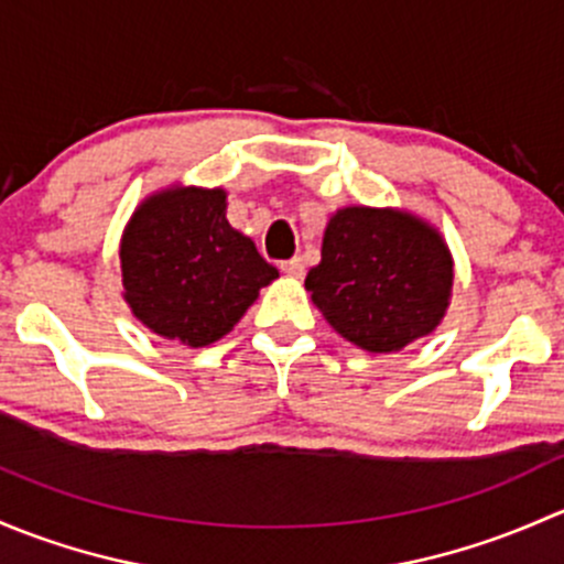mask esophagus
<instances>
[{"label":"esophagus","mask_w":564,"mask_h":564,"mask_svg":"<svg viewBox=\"0 0 564 564\" xmlns=\"http://www.w3.org/2000/svg\"><path fill=\"white\" fill-rule=\"evenodd\" d=\"M282 271H284V274H288V276H293V280H301V276H304V271H306L304 258L284 260V263H282Z\"/></svg>","instance_id":"34e87169"}]
</instances>
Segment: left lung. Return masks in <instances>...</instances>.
<instances>
[{
  "label": "left lung",
  "mask_w": 564,
  "mask_h": 564,
  "mask_svg": "<svg viewBox=\"0 0 564 564\" xmlns=\"http://www.w3.org/2000/svg\"><path fill=\"white\" fill-rule=\"evenodd\" d=\"M304 284L336 334L361 350L397 352L443 323L454 254L434 225L404 208L345 206L330 214Z\"/></svg>",
  "instance_id": "obj_1"
}]
</instances>
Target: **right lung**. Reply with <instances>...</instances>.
Listing matches in <instances>:
<instances>
[{
    "instance_id": "obj_1",
    "label": "right lung",
    "mask_w": 564,
    "mask_h": 564,
    "mask_svg": "<svg viewBox=\"0 0 564 564\" xmlns=\"http://www.w3.org/2000/svg\"><path fill=\"white\" fill-rule=\"evenodd\" d=\"M223 187L171 184L143 197L119 243L132 315L187 347L223 339L280 271L249 236L230 228Z\"/></svg>"
}]
</instances>
